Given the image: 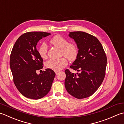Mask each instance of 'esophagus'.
<instances>
[{
	"instance_id": "obj_1",
	"label": "esophagus",
	"mask_w": 124,
	"mask_h": 124,
	"mask_svg": "<svg viewBox=\"0 0 124 124\" xmlns=\"http://www.w3.org/2000/svg\"><path fill=\"white\" fill-rule=\"evenodd\" d=\"M54 72H55V74H56V75H57V74H58V72H59V70H55Z\"/></svg>"
}]
</instances>
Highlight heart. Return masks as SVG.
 <instances>
[{
    "mask_svg": "<svg viewBox=\"0 0 124 124\" xmlns=\"http://www.w3.org/2000/svg\"><path fill=\"white\" fill-rule=\"evenodd\" d=\"M50 44L54 45L62 49V54L70 61H74L77 59L79 53L77 45L74 43H70L65 38L59 35L53 37L50 40ZM47 46L45 43H42L39 48V55L42 58H45L47 55ZM46 66L49 69L59 70L67 65V60L65 58L60 59H51L47 60L46 63Z\"/></svg>",
    "mask_w": 124,
    "mask_h": 124,
    "instance_id": "1",
    "label": "heart"
}]
</instances>
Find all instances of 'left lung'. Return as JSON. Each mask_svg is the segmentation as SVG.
I'll list each match as a JSON object with an SVG mask.
<instances>
[{"mask_svg": "<svg viewBox=\"0 0 124 124\" xmlns=\"http://www.w3.org/2000/svg\"><path fill=\"white\" fill-rule=\"evenodd\" d=\"M69 36L76 43L79 53L70 68L80 72L65 70L66 89L78 99L90 96L102 84L105 75L107 58L96 37L83 31L70 32Z\"/></svg>", "mask_w": 124, "mask_h": 124, "instance_id": "left-lung-1", "label": "left lung"}]
</instances>
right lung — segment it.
Wrapping results in <instances>:
<instances>
[{
    "label": "right lung",
    "mask_w": 124,
    "mask_h": 124,
    "mask_svg": "<svg viewBox=\"0 0 124 124\" xmlns=\"http://www.w3.org/2000/svg\"><path fill=\"white\" fill-rule=\"evenodd\" d=\"M51 35L41 31H32L20 36L13 47L10 55V68L13 81L18 90L26 97L39 100L51 89L55 74L47 69L37 74L43 67V59L37 50L38 42Z\"/></svg>",
    "instance_id": "add662e5"
}]
</instances>
